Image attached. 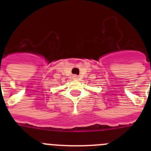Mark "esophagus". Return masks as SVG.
<instances>
[{
    "instance_id": "obj_1",
    "label": "esophagus",
    "mask_w": 151,
    "mask_h": 151,
    "mask_svg": "<svg viewBox=\"0 0 151 151\" xmlns=\"http://www.w3.org/2000/svg\"><path fill=\"white\" fill-rule=\"evenodd\" d=\"M73 78H77L76 76H73Z\"/></svg>"
}]
</instances>
